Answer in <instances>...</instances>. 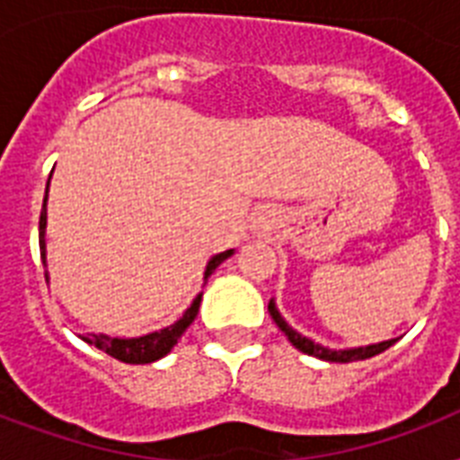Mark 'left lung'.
I'll return each instance as SVG.
<instances>
[{
    "label": "left lung",
    "instance_id": "8db88e82",
    "mask_svg": "<svg viewBox=\"0 0 460 460\" xmlns=\"http://www.w3.org/2000/svg\"><path fill=\"white\" fill-rule=\"evenodd\" d=\"M267 310H270V314H272V320L277 322V327H279L281 332L288 336V341L294 343L296 349L301 350V353H307V356L320 358V360H329V363H353V360H365V358L377 356V353L386 350L394 341H396V339H389V341L370 343V346H358V349H339V350L327 349V346H322V343H314L313 339L303 336L301 332H296V329L291 327V324H288L284 317H281V313L277 310V303H274V298L270 301Z\"/></svg>",
    "mask_w": 460,
    "mask_h": 460
}]
</instances>
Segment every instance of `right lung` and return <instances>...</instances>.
<instances>
[{
  "mask_svg": "<svg viewBox=\"0 0 460 460\" xmlns=\"http://www.w3.org/2000/svg\"><path fill=\"white\" fill-rule=\"evenodd\" d=\"M47 190H49V181H47ZM45 229H47V195L42 200V212H40V258H42V265H47V245H45ZM234 251H224L212 255L205 267V277L202 279L208 281V277L215 272L217 267L222 265L224 260L231 258ZM49 279V274H45ZM202 294H198L190 303L186 313L181 314L179 320L169 324L164 329H157V332H150L146 336H133V339H121V336H110V334H85L81 336L83 341H88L90 346H97L104 353H110L111 358H117L121 363H131V365H146L155 363L159 358H164L169 350L176 346V341L181 339V334L190 327V322L195 320V314L200 310Z\"/></svg>",
  "mask_w": 460,
  "mask_h": 460,
  "instance_id": "add662e5",
  "label": "right lung"
}]
</instances>
